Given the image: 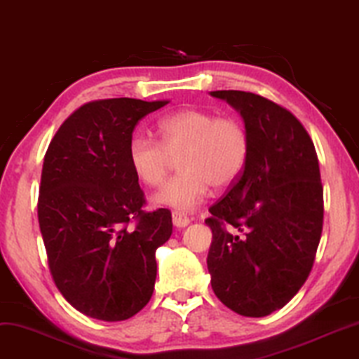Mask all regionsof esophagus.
Segmentation results:
<instances>
[{"mask_svg":"<svg viewBox=\"0 0 359 359\" xmlns=\"http://www.w3.org/2000/svg\"><path fill=\"white\" fill-rule=\"evenodd\" d=\"M172 222H174L177 229H184V226L190 224V219L182 212H172Z\"/></svg>","mask_w":359,"mask_h":359,"instance_id":"esophagus-1","label":"esophagus"}]
</instances>
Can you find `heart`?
<instances>
[{"instance_id": "b5f03b06", "label": "heart", "mask_w": 359, "mask_h": 359, "mask_svg": "<svg viewBox=\"0 0 359 359\" xmlns=\"http://www.w3.org/2000/svg\"><path fill=\"white\" fill-rule=\"evenodd\" d=\"M158 140L134 134L127 158L134 175L147 187H161L179 157L180 172L154 195L157 205L190 212L207 197L210 185H232L250 157L247 126L203 109H180L157 121Z\"/></svg>"}]
</instances>
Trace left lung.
<instances>
[{
	"instance_id": "left-lung-1",
	"label": "left lung",
	"mask_w": 359,
	"mask_h": 359,
	"mask_svg": "<svg viewBox=\"0 0 359 359\" xmlns=\"http://www.w3.org/2000/svg\"><path fill=\"white\" fill-rule=\"evenodd\" d=\"M237 109L252 139L243 174L208 208L207 266L226 308L260 318L310 275L323 230V185L313 140L288 109L245 90H212Z\"/></svg>"
}]
</instances>
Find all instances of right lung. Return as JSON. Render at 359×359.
Here are the masks:
<instances>
[{
  "mask_svg": "<svg viewBox=\"0 0 359 359\" xmlns=\"http://www.w3.org/2000/svg\"><path fill=\"white\" fill-rule=\"evenodd\" d=\"M169 101L101 99L76 109L43 162L38 220L62 297L90 318L122 321L151 300L167 208L146 212L127 158L134 127Z\"/></svg>",
  "mask_w": 359,
  "mask_h": 359,
  "instance_id": "1",
  "label": "right lung"
}]
</instances>
